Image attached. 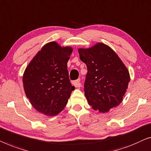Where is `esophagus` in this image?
Returning <instances> with one entry per match:
<instances>
[{"mask_svg": "<svg viewBox=\"0 0 151 151\" xmlns=\"http://www.w3.org/2000/svg\"><path fill=\"white\" fill-rule=\"evenodd\" d=\"M73 85L74 86L76 87V88H79L81 86V79L80 78H78L77 80H75L73 81Z\"/></svg>", "mask_w": 151, "mask_h": 151, "instance_id": "obj_1", "label": "esophagus"}]
</instances>
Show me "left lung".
<instances>
[{"label":"left lung","mask_w":151,"mask_h":151,"mask_svg":"<svg viewBox=\"0 0 151 151\" xmlns=\"http://www.w3.org/2000/svg\"><path fill=\"white\" fill-rule=\"evenodd\" d=\"M78 53L88 68L84 91L89 105L103 113L117 107L130 81L124 63L111 48L102 43L88 49L80 48Z\"/></svg>","instance_id":"obj_1"}]
</instances>
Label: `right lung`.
Wrapping results in <instances>:
<instances>
[{
  "mask_svg": "<svg viewBox=\"0 0 151 151\" xmlns=\"http://www.w3.org/2000/svg\"><path fill=\"white\" fill-rule=\"evenodd\" d=\"M73 52L55 42L44 46L25 70L23 84L27 97L37 111L53 116L64 109L75 87L67 63Z\"/></svg>",
  "mask_w": 151,
  "mask_h": 151,
  "instance_id": "right-lung-1",
  "label": "right lung"
}]
</instances>
